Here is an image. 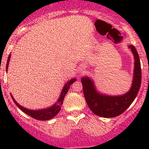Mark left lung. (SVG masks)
I'll list each match as a JSON object with an SVG mask.
<instances>
[{"mask_svg":"<svg viewBox=\"0 0 149 149\" xmlns=\"http://www.w3.org/2000/svg\"><path fill=\"white\" fill-rule=\"evenodd\" d=\"M134 58L132 84L127 93L119 95H110L97 89L94 81L85 76L81 78L84 95L89 109L93 113L104 118H113L125 111L136 98L141 84V66L139 55L132 45H128Z\"/></svg>","mask_w":149,"mask_h":149,"instance_id":"obj_1","label":"left lung"}]
</instances>
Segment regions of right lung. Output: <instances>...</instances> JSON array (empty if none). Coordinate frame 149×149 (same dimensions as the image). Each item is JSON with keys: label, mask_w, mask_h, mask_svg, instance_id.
<instances>
[{"label": "right lung", "mask_w": 149, "mask_h": 149, "mask_svg": "<svg viewBox=\"0 0 149 149\" xmlns=\"http://www.w3.org/2000/svg\"><path fill=\"white\" fill-rule=\"evenodd\" d=\"M10 56L11 55H9L7 59V63H6V71L7 72L8 67H9V63H10ZM74 81H76V78H72L71 79L70 81H67L66 84L64 85L63 88L62 89L61 93H60V95L59 97L58 100L55 102V104H54L53 105L48 107H46V108L43 109H39V110H30V109H27L26 107H24L22 105H20L15 100V98H13V96L12 95V94H10L12 97V99L14 101V103L16 104V106L18 107V108L20 109L22 111H23L24 113L27 114L28 116H30V117H32L33 119H37V120H41V121H46L51 119L52 118H54V116H56L57 115L59 112L61 110V107L63 104V100L65 98V95H66L67 92L68 91L70 86L73 84Z\"/></svg>", "instance_id": "obj_1"}]
</instances>
